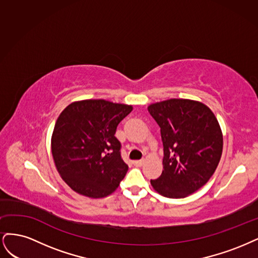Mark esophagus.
<instances>
[{"mask_svg":"<svg viewBox=\"0 0 258 258\" xmlns=\"http://www.w3.org/2000/svg\"><path fill=\"white\" fill-rule=\"evenodd\" d=\"M144 163H145L144 160H138V161H134V162H133V164H134L135 166H143Z\"/></svg>","mask_w":258,"mask_h":258,"instance_id":"34e87169","label":"esophagus"}]
</instances>
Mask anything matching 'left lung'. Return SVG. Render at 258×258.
Returning a JSON list of instances; mask_svg holds the SVG:
<instances>
[{"mask_svg": "<svg viewBox=\"0 0 258 258\" xmlns=\"http://www.w3.org/2000/svg\"><path fill=\"white\" fill-rule=\"evenodd\" d=\"M161 127L163 171L151 180L156 192L184 198L204 186L217 169L223 149L219 122L206 105L172 98L148 107Z\"/></svg>", "mask_w": 258, "mask_h": 258, "instance_id": "8db88e82", "label": "left lung"}]
</instances>
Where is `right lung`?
I'll return each mask as SVG.
<instances>
[{
  "label": "right lung",
  "instance_id": "1",
  "mask_svg": "<svg viewBox=\"0 0 258 258\" xmlns=\"http://www.w3.org/2000/svg\"><path fill=\"white\" fill-rule=\"evenodd\" d=\"M132 109L128 105L88 99L72 103L61 112L51 151L57 171L75 192L101 198L119 186L128 166L114 134Z\"/></svg>",
  "mask_w": 258,
  "mask_h": 258
}]
</instances>
